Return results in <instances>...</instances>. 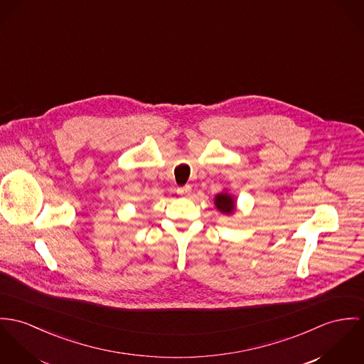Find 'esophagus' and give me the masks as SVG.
Here are the masks:
<instances>
[{
  "mask_svg": "<svg viewBox=\"0 0 364 364\" xmlns=\"http://www.w3.org/2000/svg\"><path fill=\"white\" fill-rule=\"evenodd\" d=\"M191 193V187L190 186H184V187H178L177 188V194L178 196H188Z\"/></svg>",
  "mask_w": 364,
  "mask_h": 364,
  "instance_id": "esophagus-1",
  "label": "esophagus"
}]
</instances>
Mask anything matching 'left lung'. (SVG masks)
Returning <instances> with one entry per match:
<instances>
[{
    "label": "left lung",
    "mask_w": 364,
    "mask_h": 364,
    "mask_svg": "<svg viewBox=\"0 0 364 364\" xmlns=\"http://www.w3.org/2000/svg\"><path fill=\"white\" fill-rule=\"evenodd\" d=\"M215 205L216 208L222 212V213H226V215H230L235 212L236 209V202L233 200V197L228 193H220L215 197Z\"/></svg>",
    "instance_id": "obj_1"
}]
</instances>
